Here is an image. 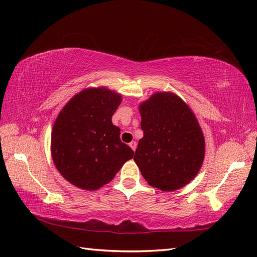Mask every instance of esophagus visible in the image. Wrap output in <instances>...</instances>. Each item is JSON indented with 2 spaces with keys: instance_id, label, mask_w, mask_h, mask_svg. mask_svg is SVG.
I'll return each mask as SVG.
<instances>
[{
  "instance_id": "obj_1",
  "label": "esophagus",
  "mask_w": 257,
  "mask_h": 257,
  "mask_svg": "<svg viewBox=\"0 0 257 257\" xmlns=\"http://www.w3.org/2000/svg\"><path fill=\"white\" fill-rule=\"evenodd\" d=\"M129 146H130V148L135 151L136 148H137V143H136V141H132V143L129 144Z\"/></svg>"
}]
</instances>
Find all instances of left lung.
<instances>
[{
    "label": "left lung",
    "mask_w": 257,
    "mask_h": 257,
    "mask_svg": "<svg viewBox=\"0 0 257 257\" xmlns=\"http://www.w3.org/2000/svg\"><path fill=\"white\" fill-rule=\"evenodd\" d=\"M141 129L134 160L151 187L161 191L187 185L200 171L204 136L194 113L173 92H156L140 103Z\"/></svg>",
    "instance_id": "8db88e82"
}]
</instances>
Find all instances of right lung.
I'll return each instance as SVG.
<instances>
[{"mask_svg": "<svg viewBox=\"0 0 257 257\" xmlns=\"http://www.w3.org/2000/svg\"><path fill=\"white\" fill-rule=\"evenodd\" d=\"M120 102L121 95L105 87L87 88L76 94L56 118L52 158L59 173L75 187L101 188L134 157L111 121Z\"/></svg>", "mask_w": 257, "mask_h": 257, "instance_id": "1", "label": "right lung"}]
</instances>
